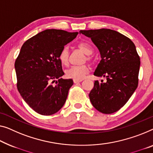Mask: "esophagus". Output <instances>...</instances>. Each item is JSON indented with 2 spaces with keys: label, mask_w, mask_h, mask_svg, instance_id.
<instances>
[{
  "label": "esophagus",
  "mask_w": 153,
  "mask_h": 153,
  "mask_svg": "<svg viewBox=\"0 0 153 153\" xmlns=\"http://www.w3.org/2000/svg\"><path fill=\"white\" fill-rule=\"evenodd\" d=\"M82 81V79H74V82L75 84L78 83V82H81Z\"/></svg>",
  "instance_id": "esophagus-1"
}]
</instances>
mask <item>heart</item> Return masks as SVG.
Returning <instances> with one entry per match:
<instances>
[{"label": "heart", "instance_id": "obj_1", "mask_svg": "<svg viewBox=\"0 0 153 153\" xmlns=\"http://www.w3.org/2000/svg\"><path fill=\"white\" fill-rule=\"evenodd\" d=\"M77 47L79 50H81L83 53L87 55L86 59L87 60H91V57L89 55L92 54L93 49L86 42H79L77 45ZM69 50L67 47H65L62 49L59 54V60L62 65H67L69 62ZM89 72V69L86 65H81V66H74V67H70L65 72L66 77L68 78L76 79H83L84 76H86L88 73Z\"/></svg>", "mask_w": 153, "mask_h": 153}]
</instances>
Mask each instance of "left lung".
Masks as SVG:
<instances>
[{
  "label": "left lung",
  "mask_w": 153,
  "mask_h": 153,
  "mask_svg": "<svg viewBox=\"0 0 153 153\" xmlns=\"http://www.w3.org/2000/svg\"><path fill=\"white\" fill-rule=\"evenodd\" d=\"M98 49L101 60L94 76L106 79L95 81L90 101L104 114L117 111L125 105L138 85L140 58L131 39L109 29L80 30Z\"/></svg>",
  "instance_id": "left-lung-1"
}]
</instances>
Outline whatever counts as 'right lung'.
I'll list each match as a JSON object with an SVG mask.
<instances>
[{
  "label": "right lung",
  "instance_id": "1",
  "mask_svg": "<svg viewBox=\"0 0 153 153\" xmlns=\"http://www.w3.org/2000/svg\"><path fill=\"white\" fill-rule=\"evenodd\" d=\"M77 34L46 29L27 40L21 47L15 62L17 88L25 102L40 115L57 113L67 100L74 82L60 78L65 73L58 57ZM54 81L56 85L53 84Z\"/></svg>",
  "mask_w": 153,
  "mask_h": 153
}]
</instances>
